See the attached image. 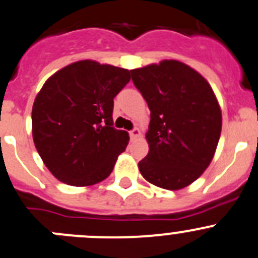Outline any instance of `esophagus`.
Here are the masks:
<instances>
[{
  "label": "esophagus",
  "instance_id": "34e87169",
  "mask_svg": "<svg viewBox=\"0 0 258 258\" xmlns=\"http://www.w3.org/2000/svg\"><path fill=\"white\" fill-rule=\"evenodd\" d=\"M139 136H141V131H139L138 127H136V129H133V131L131 132V138H132V139L138 138Z\"/></svg>",
  "mask_w": 258,
  "mask_h": 258
}]
</instances>
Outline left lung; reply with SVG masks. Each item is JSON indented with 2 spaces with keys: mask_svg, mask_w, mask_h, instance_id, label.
Wrapping results in <instances>:
<instances>
[{
  "mask_svg": "<svg viewBox=\"0 0 258 258\" xmlns=\"http://www.w3.org/2000/svg\"><path fill=\"white\" fill-rule=\"evenodd\" d=\"M131 72L151 110L149 152L138 163L142 176L166 190L191 185L209 167L222 132V110L212 86L175 59Z\"/></svg>",
  "mask_w": 258,
  "mask_h": 258,
  "instance_id": "left-lung-1",
  "label": "left lung"
}]
</instances>
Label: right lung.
<instances>
[{"label":"right lung","instance_id":"add662e5","mask_svg":"<svg viewBox=\"0 0 258 258\" xmlns=\"http://www.w3.org/2000/svg\"><path fill=\"white\" fill-rule=\"evenodd\" d=\"M131 81L125 68L85 59L51 75L35 97L33 139L51 175L71 186L109 177L129 134L112 126L114 97Z\"/></svg>","mask_w":258,"mask_h":258}]
</instances>
